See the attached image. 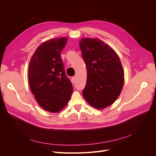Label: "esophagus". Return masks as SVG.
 <instances>
[{
	"label": "esophagus",
	"instance_id": "1",
	"mask_svg": "<svg viewBox=\"0 0 156 156\" xmlns=\"http://www.w3.org/2000/svg\"><path fill=\"white\" fill-rule=\"evenodd\" d=\"M75 77H73L72 78V83L73 84V83H75Z\"/></svg>",
	"mask_w": 156,
	"mask_h": 156
}]
</instances>
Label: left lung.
<instances>
[{
	"label": "left lung",
	"instance_id": "obj_1",
	"mask_svg": "<svg viewBox=\"0 0 156 156\" xmlns=\"http://www.w3.org/2000/svg\"><path fill=\"white\" fill-rule=\"evenodd\" d=\"M79 48L87 69L83 97L89 105L103 109L117 100L123 88L121 61L111 47L97 38H82Z\"/></svg>",
	"mask_w": 156,
	"mask_h": 156
}]
</instances>
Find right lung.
<instances>
[{
	"mask_svg": "<svg viewBox=\"0 0 156 156\" xmlns=\"http://www.w3.org/2000/svg\"><path fill=\"white\" fill-rule=\"evenodd\" d=\"M68 37L50 39L37 47L30 60L29 82L34 98L45 111L58 112L67 105L73 85L66 75L61 52Z\"/></svg>",
	"mask_w": 156,
	"mask_h": 156,
	"instance_id": "1",
	"label": "right lung"
}]
</instances>
